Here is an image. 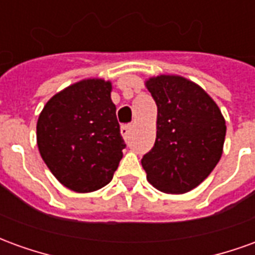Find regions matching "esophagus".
<instances>
[{
    "label": "esophagus",
    "mask_w": 255,
    "mask_h": 255,
    "mask_svg": "<svg viewBox=\"0 0 255 255\" xmlns=\"http://www.w3.org/2000/svg\"><path fill=\"white\" fill-rule=\"evenodd\" d=\"M120 131H122L123 138L127 139L128 136H129V132H131V126H129V124H124V126H122V128H120Z\"/></svg>",
    "instance_id": "1"
}]
</instances>
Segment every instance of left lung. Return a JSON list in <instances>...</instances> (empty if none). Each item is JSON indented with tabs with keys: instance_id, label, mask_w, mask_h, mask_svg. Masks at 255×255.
I'll return each mask as SVG.
<instances>
[{
	"instance_id": "left-lung-1",
	"label": "left lung",
	"mask_w": 255,
	"mask_h": 255,
	"mask_svg": "<svg viewBox=\"0 0 255 255\" xmlns=\"http://www.w3.org/2000/svg\"><path fill=\"white\" fill-rule=\"evenodd\" d=\"M157 105V138L142 158L147 180L157 190L183 194L206 179L223 154L225 120L199 86L180 76L161 75L146 82Z\"/></svg>"
}]
</instances>
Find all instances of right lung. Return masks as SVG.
I'll return each instance as SVG.
<instances>
[{
  "mask_svg": "<svg viewBox=\"0 0 255 255\" xmlns=\"http://www.w3.org/2000/svg\"><path fill=\"white\" fill-rule=\"evenodd\" d=\"M111 91V82L82 80L50 98L39 115V153L58 182L72 191L106 186L122 160L126 143Z\"/></svg>",
  "mask_w": 255,
  "mask_h": 255,
  "instance_id": "obj_1",
  "label": "right lung"
}]
</instances>
